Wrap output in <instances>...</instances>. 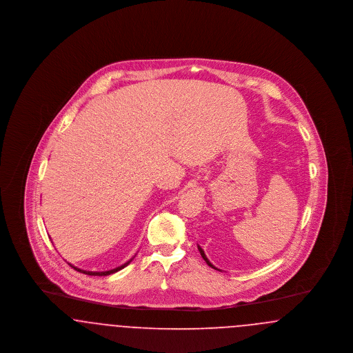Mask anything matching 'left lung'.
<instances>
[{
  "instance_id": "obj_1",
  "label": "left lung",
  "mask_w": 353,
  "mask_h": 353,
  "mask_svg": "<svg viewBox=\"0 0 353 353\" xmlns=\"http://www.w3.org/2000/svg\"><path fill=\"white\" fill-rule=\"evenodd\" d=\"M197 248H199V250H200V252H201V256H202V258H203V261H205V262H206V263H208V266H210V268H212V269L219 270V269H217V268H214V266H213V265H212V263H210V262H209V259H208V258H206V255H205V252H203V250H202L201 248H200V246H197Z\"/></svg>"
}]
</instances>
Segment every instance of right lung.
I'll return each mask as SVG.
<instances>
[{
	"label": "right lung",
	"instance_id": "add662e5",
	"mask_svg": "<svg viewBox=\"0 0 353 353\" xmlns=\"http://www.w3.org/2000/svg\"><path fill=\"white\" fill-rule=\"evenodd\" d=\"M134 259V258H132ZM132 259H130L128 262H125L124 265H121V266H119L117 269L108 270V271H85V270L78 269V268H74V269L77 270V271H79V272H83V274H87V275H92V276H105V275H110V274H114V272H117L119 270L124 269L125 266H128L130 263H131V261Z\"/></svg>",
	"mask_w": 353,
	"mask_h": 353
}]
</instances>
